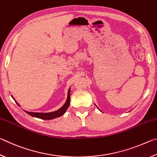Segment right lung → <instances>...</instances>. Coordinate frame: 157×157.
I'll use <instances>...</instances> for the list:
<instances>
[{
  "label": "right lung",
  "mask_w": 157,
  "mask_h": 157,
  "mask_svg": "<svg viewBox=\"0 0 157 157\" xmlns=\"http://www.w3.org/2000/svg\"><path fill=\"white\" fill-rule=\"evenodd\" d=\"M13 99H14V98H13ZM70 100H71V95H70V89H69L68 91L67 100H66L64 105H63L62 108H60L59 110L53 111V112H50V113H35V112H29V111H25L27 113H28L29 115H30L33 117H36V118L43 119V120H51V119H54L55 118H58V117L62 116L63 114L66 112V111L67 110L69 105H70ZM17 104L19 106V105H18L17 102Z\"/></svg>",
  "instance_id": "add662e5"
}]
</instances>
